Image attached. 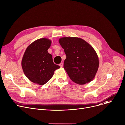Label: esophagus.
<instances>
[{
    "mask_svg": "<svg viewBox=\"0 0 125 125\" xmlns=\"http://www.w3.org/2000/svg\"><path fill=\"white\" fill-rule=\"evenodd\" d=\"M59 65H60V66L61 67H63V63L61 62V63L59 64Z\"/></svg>",
    "mask_w": 125,
    "mask_h": 125,
    "instance_id": "1",
    "label": "esophagus"
}]
</instances>
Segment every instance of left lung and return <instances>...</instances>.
<instances>
[{
  "mask_svg": "<svg viewBox=\"0 0 125 125\" xmlns=\"http://www.w3.org/2000/svg\"><path fill=\"white\" fill-rule=\"evenodd\" d=\"M59 42L66 56L64 68L70 78L80 85L92 81L99 66L98 57L93 47L77 37H63Z\"/></svg>",
  "mask_w": 125,
  "mask_h": 125,
  "instance_id": "1",
  "label": "left lung"
}]
</instances>
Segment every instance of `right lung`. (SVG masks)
<instances>
[{
  "label": "right lung",
  "instance_id": "right-lung-1",
  "mask_svg": "<svg viewBox=\"0 0 125 125\" xmlns=\"http://www.w3.org/2000/svg\"><path fill=\"white\" fill-rule=\"evenodd\" d=\"M52 42L47 38L36 40L26 49L21 60V66L26 77L35 83L42 85L50 80L54 71L60 68L53 61L48 52Z\"/></svg>",
  "mask_w": 125,
  "mask_h": 125
}]
</instances>
